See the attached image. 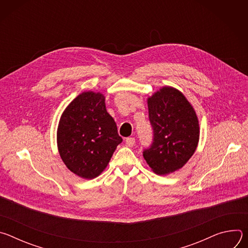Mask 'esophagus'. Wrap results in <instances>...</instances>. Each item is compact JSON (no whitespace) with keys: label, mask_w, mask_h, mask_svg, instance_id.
<instances>
[{"label":"esophagus","mask_w":248,"mask_h":248,"mask_svg":"<svg viewBox=\"0 0 248 248\" xmlns=\"http://www.w3.org/2000/svg\"><path fill=\"white\" fill-rule=\"evenodd\" d=\"M134 143H135L134 137H127V138H125V144H126L127 146L132 147V146L134 145Z\"/></svg>","instance_id":"1"}]
</instances>
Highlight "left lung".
<instances>
[{"label":"left lung","instance_id":"8db88e82","mask_svg":"<svg viewBox=\"0 0 248 248\" xmlns=\"http://www.w3.org/2000/svg\"><path fill=\"white\" fill-rule=\"evenodd\" d=\"M148 112L153 140L143 150L147 164L157 174L183 168L199 140V124L192 106L182 92L167 86L148 98Z\"/></svg>","mask_w":248,"mask_h":248}]
</instances>
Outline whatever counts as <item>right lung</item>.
<instances>
[{
	"label": "right lung",
	"mask_w": 248,
	"mask_h": 248,
	"mask_svg": "<svg viewBox=\"0 0 248 248\" xmlns=\"http://www.w3.org/2000/svg\"><path fill=\"white\" fill-rule=\"evenodd\" d=\"M60 156L69 170L92 180L107 167L123 139L101 93L83 92L62 113L57 133Z\"/></svg>",
	"instance_id": "right-lung-1"
}]
</instances>
